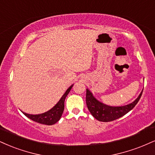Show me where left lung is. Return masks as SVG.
Segmentation results:
<instances>
[{"instance_id":"1","label":"left lung","mask_w":155,"mask_h":155,"mask_svg":"<svg viewBox=\"0 0 155 155\" xmlns=\"http://www.w3.org/2000/svg\"><path fill=\"white\" fill-rule=\"evenodd\" d=\"M142 92L143 90L137 100L129 105L121 106V107H111V106L106 105L105 104L97 101L93 97L90 91L87 89L86 103H87V108L91 114L97 120L102 121V122H109V121H113L124 116L130 110H131L139 101Z\"/></svg>"}]
</instances>
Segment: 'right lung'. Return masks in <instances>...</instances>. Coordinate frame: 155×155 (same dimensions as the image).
Segmentation results:
<instances>
[{"label": "right lung", "instance_id": "add662e5", "mask_svg": "<svg viewBox=\"0 0 155 155\" xmlns=\"http://www.w3.org/2000/svg\"><path fill=\"white\" fill-rule=\"evenodd\" d=\"M73 85L71 86L69 88L67 89L66 92H65V94H63L61 100H59V102H58L56 105L54 106L51 110H50L49 111L42 113V114L39 115H30L27 114V113H23V112H22V113H23L27 118L35 121V122L39 123V124L48 125V126L55 124V123H57L58 121L60 120L61 115L63 114V112L64 110L65 99H66V96L68 95V94L69 93Z\"/></svg>", "mask_w": 155, "mask_h": 155}]
</instances>
